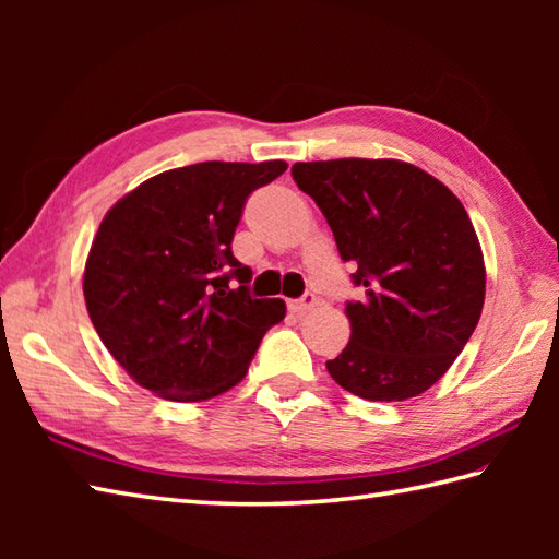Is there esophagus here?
Wrapping results in <instances>:
<instances>
[{
    "instance_id": "1",
    "label": "esophagus",
    "mask_w": 559,
    "mask_h": 559,
    "mask_svg": "<svg viewBox=\"0 0 559 559\" xmlns=\"http://www.w3.org/2000/svg\"><path fill=\"white\" fill-rule=\"evenodd\" d=\"M314 305H317V295H314V293H305L302 298L290 300V310H293L295 314H305L307 310H312Z\"/></svg>"
}]
</instances>
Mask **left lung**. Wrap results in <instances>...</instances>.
I'll return each mask as SVG.
<instances>
[{
    "label": "left lung",
    "mask_w": 559,
    "mask_h": 559,
    "mask_svg": "<svg viewBox=\"0 0 559 559\" xmlns=\"http://www.w3.org/2000/svg\"><path fill=\"white\" fill-rule=\"evenodd\" d=\"M362 298L329 374L367 401H406L442 377L476 329L485 264L466 209L437 177L401 160L295 163Z\"/></svg>",
    "instance_id": "1"
}]
</instances>
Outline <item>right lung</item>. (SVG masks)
Masks as SVG:
<instances>
[{"instance_id":"obj_1","label":"right lung","mask_w":559,"mask_h":559,"mask_svg":"<svg viewBox=\"0 0 559 559\" xmlns=\"http://www.w3.org/2000/svg\"><path fill=\"white\" fill-rule=\"evenodd\" d=\"M286 170V160L194 163L105 213L83 295L105 348L139 386L187 403L242 382L286 302L249 295L252 269L230 245L247 197Z\"/></svg>"}]
</instances>
